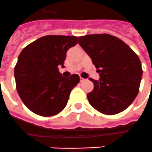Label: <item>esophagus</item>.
<instances>
[{
	"label": "esophagus",
	"instance_id": "esophagus-1",
	"mask_svg": "<svg viewBox=\"0 0 152 152\" xmlns=\"http://www.w3.org/2000/svg\"><path fill=\"white\" fill-rule=\"evenodd\" d=\"M86 80V79H84V78H82V77H80V82H84Z\"/></svg>",
	"mask_w": 152,
	"mask_h": 152
}]
</instances>
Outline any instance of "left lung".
<instances>
[{
  "label": "left lung",
  "instance_id": "1",
  "mask_svg": "<svg viewBox=\"0 0 152 152\" xmlns=\"http://www.w3.org/2000/svg\"><path fill=\"white\" fill-rule=\"evenodd\" d=\"M79 44L89 56L100 80L90 78L94 88L89 104L104 114L125 110L139 93L142 70L140 59L124 42L108 34L80 36Z\"/></svg>",
  "mask_w": 152,
  "mask_h": 152
}]
</instances>
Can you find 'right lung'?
I'll use <instances>...</instances> for the list:
<instances>
[{"instance_id": "1", "label": "right lung", "mask_w": 152, "mask_h": 152, "mask_svg": "<svg viewBox=\"0 0 152 152\" xmlns=\"http://www.w3.org/2000/svg\"><path fill=\"white\" fill-rule=\"evenodd\" d=\"M77 42L76 36L47 35L31 42L20 53L14 67L17 91L33 113L54 116L67 105L80 77L73 74L65 78L58 67H64L67 50Z\"/></svg>"}]
</instances>
